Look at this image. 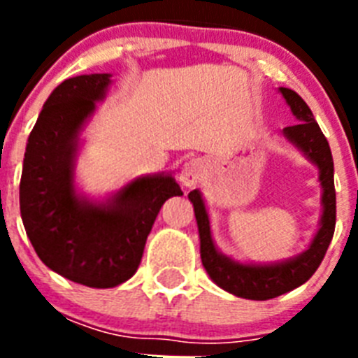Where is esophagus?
Wrapping results in <instances>:
<instances>
[{
  "label": "esophagus",
  "instance_id": "esophagus-1",
  "mask_svg": "<svg viewBox=\"0 0 358 358\" xmlns=\"http://www.w3.org/2000/svg\"><path fill=\"white\" fill-rule=\"evenodd\" d=\"M206 161L201 159V157H194V159L186 161L185 166L181 169V173H179V179H181V182L185 186H194L202 181V177L206 173Z\"/></svg>",
  "mask_w": 358,
  "mask_h": 358
}]
</instances>
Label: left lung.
I'll return each instance as SVG.
<instances>
[{
  "instance_id": "8db88e82",
  "label": "left lung",
  "mask_w": 358,
  "mask_h": 358,
  "mask_svg": "<svg viewBox=\"0 0 358 358\" xmlns=\"http://www.w3.org/2000/svg\"><path fill=\"white\" fill-rule=\"evenodd\" d=\"M281 94L285 96L287 103L297 118L296 125L283 129L285 136L294 145L301 148L310 161L317 164L319 181L322 185V217L321 227L314 236L310 248L303 255L292 260L281 262L274 265H242L229 260L227 256L220 255L215 248L210 231V218H208L204 201L199 189L189 192L188 199L194 202L195 218H197L199 236H201V260L206 273L220 289L235 294L245 299L265 301L273 297L289 292L296 287L303 285L317 271L327 249L334 238L335 231V186H334V159H331L330 145L319 129L310 107L306 106L296 91L280 87Z\"/></svg>"
}]
</instances>
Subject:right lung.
<instances>
[{
  "label": "right lung",
  "instance_id": "1",
  "mask_svg": "<svg viewBox=\"0 0 358 358\" xmlns=\"http://www.w3.org/2000/svg\"><path fill=\"white\" fill-rule=\"evenodd\" d=\"M110 75L93 73L57 85L28 136L19 206L46 267L93 289H110L138 271L164 201L182 195L172 176L140 177L106 204L78 199L73 163L78 132L102 100Z\"/></svg>",
  "mask_w": 358,
  "mask_h": 358
}]
</instances>
